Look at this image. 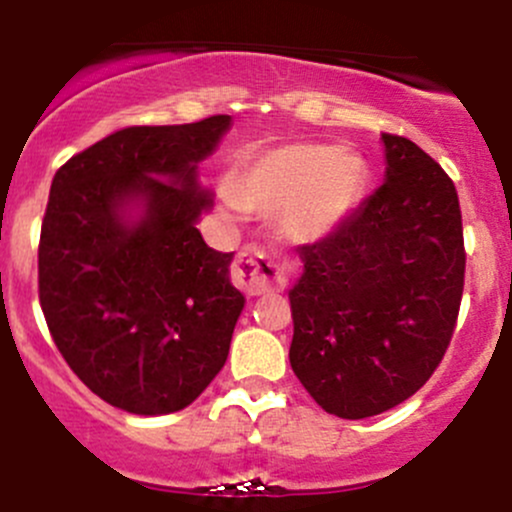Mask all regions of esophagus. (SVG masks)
<instances>
[{"instance_id": "1", "label": "esophagus", "mask_w": 512, "mask_h": 512, "mask_svg": "<svg viewBox=\"0 0 512 512\" xmlns=\"http://www.w3.org/2000/svg\"><path fill=\"white\" fill-rule=\"evenodd\" d=\"M234 281L249 296L278 291L286 283V263L258 246H246L234 263Z\"/></svg>"}]
</instances>
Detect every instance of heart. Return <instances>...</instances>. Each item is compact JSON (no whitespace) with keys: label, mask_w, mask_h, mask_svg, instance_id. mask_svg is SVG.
Returning a JSON list of instances; mask_svg holds the SVG:
<instances>
[{"label":"heart","mask_w":512,"mask_h":512,"mask_svg":"<svg viewBox=\"0 0 512 512\" xmlns=\"http://www.w3.org/2000/svg\"><path fill=\"white\" fill-rule=\"evenodd\" d=\"M366 181L368 166L356 151L291 141L241 156L224 199L231 209L276 211L283 239L308 246L336 234L351 219Z\"/></svg>","instance_id":"b5f03b06"}]
</instances>
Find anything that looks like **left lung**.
Masks as SVG:
<instances>
[{"label":"left lung","instance_id":"8db88e82","mask_svg":"<svg viewBox=\"0 0 512 512\" xmlns=\"http://www.w3.org/2000/svg\"><path fill=\"white\" fill-rule=\"evenodd\" d=\"M381 141L383 184L336 234L301 246L303 273L288 291L293 373L348 421L396 408L433 376L463 296L453 181L411 139Z\"/></svg>","mask_w":512,"mask_h":512}]
</instances>
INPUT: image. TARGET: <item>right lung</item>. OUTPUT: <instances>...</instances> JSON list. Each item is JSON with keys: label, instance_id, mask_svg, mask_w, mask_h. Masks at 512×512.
<instances>
[{"label": "right lung", "instance_id": "1", "mask_svg": "<svg viewBox=\"0 0 512 512\" xmlns=\"http://www.w3.org/2000/svg\"><path fill=\"white\" fill-rule=\"evenodd\" d=\"M231 116L129 126L54 174L39 241V303L64 361L134 416L191 406L229 356L246 298L234 254L196 229L214 206L199 164Z\"/></svg>", "mask_w": 512, "mask_h": 512}]
</instances>
